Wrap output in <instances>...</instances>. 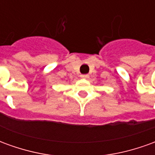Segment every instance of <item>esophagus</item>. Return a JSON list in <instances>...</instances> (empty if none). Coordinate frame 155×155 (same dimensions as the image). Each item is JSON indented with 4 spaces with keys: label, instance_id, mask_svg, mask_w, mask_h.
Masks as SVG:
<instances>
[{
    "label": "esophagus",
    "instance_id": "1",
    "mask_svg": "<svg viewBox=\"0 0 155 155\" xmlns=\"http://www.w3.org/2000/svg\"><path fill=\"white\" fill-rule=\"evenodd\" d=\"M81 77L82 78V79H88V78L90 77V75L89 74H81Z\"/></svg>",
    "mask_w": 155,
    "mask_h": 155
}]
</instances>
